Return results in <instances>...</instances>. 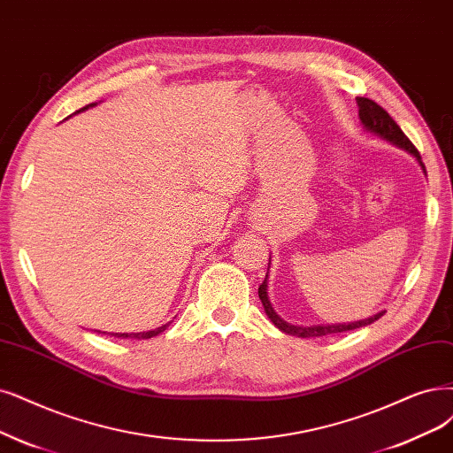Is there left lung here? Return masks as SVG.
<instances>
[{
	"instance_id": "obj_1",
	"label": "left lung",
	"mask_w": 453,
	"mask_h": 453,
	"mask_svg": "<svg viewBox=\"0 0 453 453\" xmlns=\"http://www.w3.org/2000/svg\"><path fill=\"white\" fill-rule=\"evenodd\" d=\"M358 103V115H360V121L362 125L367 128L375 132L377 136L384 138L387 142L409 150V153L412 157H416V160L420 162L422 170L426 172V165L422 162V157L420 153H418V149L412 145V142L405 136L403 130L399 128V125L392 119V117L388 115L387 110H382L377 103H373L372 98H365V96H358L357 98ZM271 261V257H269ZM271 265V263H269ZM269 276V274H266ZM266 276L263 280V283L259 286V298L263 303V308H265V313L269 315V319L286 334H291V336H298V338H317V336H328V334H340V332H347V330H355V328H360V326H365V325H372L375 323L377 319H380L382 313H377L373 317H370V319H364V321H357V323H345V325H326V326H296V325H291V323H286L281 319V317L273 310L271 306V300H269V295H266Z\"/></svg>"
}]
</instances>
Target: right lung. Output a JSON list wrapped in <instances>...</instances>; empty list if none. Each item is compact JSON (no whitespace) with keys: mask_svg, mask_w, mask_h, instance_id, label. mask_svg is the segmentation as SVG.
<instances>
[{"mask_svg":"<svg viewBox=\"0 0 453 453\" xmlns=\"http://www.w3.org/2000/svg\"><path fill=\"white\" fill-rule=\"evenodd\" d=\"M88 108V106H86ZM81 108V110H86ZM167 326H170V323L160 326V328H155V330H149V332H138V334H113L115 338H134V340H147V338H153V336H158L160 332H164Z\"/></svg>","mask_w":453,"mask_h":453,"instance_id":"add662e5","label":"right lung"}]
</instances>
